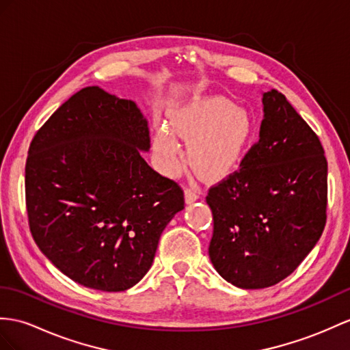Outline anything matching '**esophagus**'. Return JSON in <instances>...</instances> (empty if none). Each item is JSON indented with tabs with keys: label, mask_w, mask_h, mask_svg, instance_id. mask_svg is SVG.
Returning <instances> with one entry per match:
<instances>
[{
	"label": "esophagus",
	"mask_w": 350,
	"mask_h": 350,
	"mask_svg": "<svg viewBox=\"0 0 350 350\" xmlns=\"http://www.w3.org/2000/svg\"><path fill=\"white\" fill-rule=\"evenodd\" d=\"M200 198V191L196 190V189H191V187H189V189H185V200L187 203H193Z\"/></svg>",
	"instance_id": "obj_1"
}]
</instances>
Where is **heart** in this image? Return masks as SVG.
Here are the masks:
<instances>
[{
    "label": "heart",
    "mask_w": 350,
    "mask_h": 350,
    "mask_svg": "<svg viewBox=\"0 0 350 350\" xmlns=\"http://www.w3.org/2000/svg\"><path fill=\"white\" fill-rule=\"evenodd\" d=\"M251 123L242 108L224 98L196 100L176 109L170 129L161 124L154 135V151L161 169L175 172L181 166L183 151L174 131L190 142V160L203 176L227 174L241 159L248 141Z\"/></svg>",
    "instance_id": "1"
}]
</instances>
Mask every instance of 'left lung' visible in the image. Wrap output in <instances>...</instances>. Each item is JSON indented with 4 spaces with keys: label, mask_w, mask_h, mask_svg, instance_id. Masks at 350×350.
<instances>
[{
    "label": "left lung",
    "mask_w": 350,
    "mask_h": 350,
    "mask_svg": "<svg viewBox=\"0 0 350 350\" xmlns=\"http://www.w3.org/2000/svg\"><path fill=\"white\" fill-rule=\"evenodd\" d=\"M260 139L239 169L211 187L209 258L243 289L276 285L318 243L327 221L328 165L321 141L282 93H262Z\"/></svg>",
    "instance_id": "1"
}]
</instances>
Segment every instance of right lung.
I'll use <instances>...</instances> for the list:
<instances>
[{
  "label": "right lung",
  "instance_id": "obj_1",
  "mask_svg": "<svg viewBox=\"0 0 350 350\" xmlns=\"http://www.w3.org/2000/svg\"><path fill=\"white\" fill-rule=\"evenodd\" d=\"M148 122L131 99L84 88L29 146L25 193L41 252L74 282L129 289L146 276L184 191L142 159Z\"/></svg>",
  "mask_w": 350,
  "mask_h": 350
}]
</instances>
